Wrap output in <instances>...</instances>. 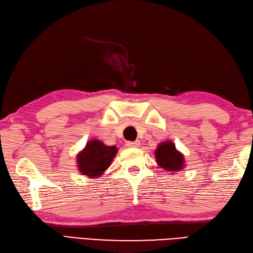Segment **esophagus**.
I'll list each match as a JSON object with an SVG mask.
<instances>
[{
	"instance_id": "obj_1",
	"label": "esophagus",
	"mask_w": 253,
	"mask_h": 253,
	"mask_svg": "<svg viewBox=\"0 0 253 253\" xmlns=\"http://www.w3.org/2000/svg\"><path fill=\"white\" fill-rule=\"evenodd\" d=\"M141 145L140 141H135V142H127L126 143V146L127 147H131V148H135V147H138Z\"/></svg>"
}]
</instances>
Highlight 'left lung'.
Wrapping results in <instances>:
<instances>
[{"mask_svg":"<svg viewBox=\"0 0 253 253\" xmlns=\"http://www.w3.org/2000/svg\"><path fill=\"white\" fill-rule=\"evenodd\" d=\"M155 159L159 167L171 173L178 172L185 167L184 155L178 151L172 141L158 144L155 149Z\"/></svg>","mask_w":253,"mask_h":253,"instance_id":"left-lung-1","label":"left lung"}]
</instances>
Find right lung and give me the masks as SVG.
I'll list each match as a JSON object with an SVG mask.
<instances>
[{
  "label": "right lung",
  "instance_id": "right-lung-1",
  "mask_svg": "<svg viewBox=\"0 0 253 253\" xmlns=\"http://www.w3.org/2000/svg\"><path fill=\"white\" fill-rule=\"evenodd\" d=\"M117 153L116 146H108L99 140H90L76 155L77 169L83 176L99 178L110 167Z\"/></svg>",
  "mask_w": 253,
  "mask_h": 253
}]
</instances>
